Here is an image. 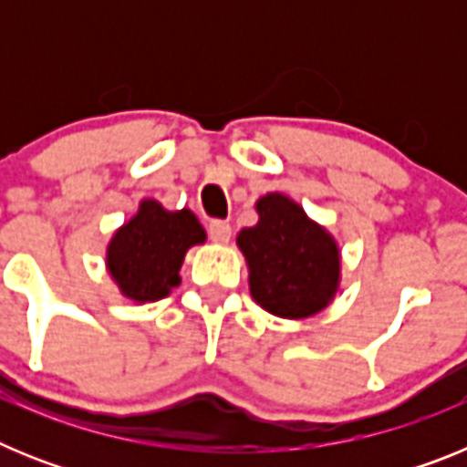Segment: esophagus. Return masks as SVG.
<instances>
[{
    "label": "esophagus",
    "mask_w": 467,
    "mask_h": 467,
    "mask_svg": "<svg viewBox=\"0 0 467 467\" xmlns=\"http://www.w3.org/2000/svg\"><path fill=\"white\" fill-rule=\"evenodd\" d=\"M208 234H210V238H213L214 243H220V245H224V243L231 241V224H229V222L214 220V222H210Z\"/></svg>",
    "instance_id": "esophagus-1"
}]
</instances>
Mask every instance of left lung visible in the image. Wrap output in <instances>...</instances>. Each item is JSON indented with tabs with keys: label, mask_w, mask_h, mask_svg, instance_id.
Wrapping results in <instances>:
<instances>
[{
	"label": "left lung",
	"mask_w": 467,
	"mask_h": 467,
	"mask_svg": "<svg viewBox=\"0 0 467 467\" xmlns=\"http://www.w3.org/2000/svg\"><path fill=\"white\" fill-rule=\"evenodd\" d=\"M254 210L257 224L236 236L253 299L285 320H304L325 311L341 285L337 238L280 192L257 198Z\"/></svg>",
	"instance_id": "1"
}]
</instances>
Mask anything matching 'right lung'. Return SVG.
Returning a JSON list of instances; mask_svg holds the SVG:
<instances>
[{
  "label": "right lung",
  "mask_w": 467,
  "mask_h": 467,
  "mask_svg": "<svg viewBox=\"0 0 467 467\" xmlns=\"http://www.w3.org/2000/svg\"><path fill=\"white\" fill-rule=\"evenodd\" d=\"M205 238L189 208L166 210L156 198H142L138 213L111 234L105 266L126 299L151 304L182 283L184 254L189 247L203 245Z\"/></svg>",
  "instance_id": "right-lung-1"
}]
</instances>
